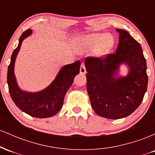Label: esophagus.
I'll return each mask as SVG.
<instances>
[{"instance_id":"esophagus-1","label":"esophagus","mask_w":155,"mask_h":155,"mask_svg":"<svg viewBox=\"0 0 155 155\" xmlns=\"http://www.w3.org/2000/svg\"><path fill=\"white\" fill-rule=\"evenodd\" d=\"M80 74L84 75L86 74V68H85L84 64H81V67H80Z\"/></svg>"}]
</instances>
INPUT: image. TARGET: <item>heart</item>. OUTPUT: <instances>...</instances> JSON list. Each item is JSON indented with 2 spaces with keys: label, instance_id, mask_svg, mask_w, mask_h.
<instances>
[{
  "label": "heart",
  "instance_id": "heart-1",
  "mask_svg": "<svg viewBox=\"0 0 155 155\" xmlns=\"http://www.w3.org/2000/svg\"><path fill=\"white\" fill-rule=\"evenodd\" d=\"M114 44V39L108 33H92L76 39V49L78 52L95 49L97 58H104L111 51Z\"/></svg>",
  "mask_w": 155,
  "mask_h": 155
}]
</instances>
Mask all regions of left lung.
<instances>
[{"mask_svg": "<svg viewBox=\"0 0 155 155\" xmlns=\"http://www.w3.org/2000/svg\"><path fill=\"white\" fill-rule=\"evenodd\" d=\"M120 33L116 53L105 59L88 58L87 90L91 106L99 116L118 120L129 116L142 102L148 84L147 62L141 46L124 30ZM126 65L128 73L120 74Z\"/></svg>", "mask_w": 155, "mask_h": 155, "instance_id": "1", "label": "left lung"}]
</instances>
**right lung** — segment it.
Returning a JSON list of instances; mask_svg holds the SVG:
<instances>
[{"mask_svg":"<svg viewBox=\"0 0 155 155\" xmlns=\"http://www.w3.org/2000/svg\"><path fill=\"white\" fill-rule=\"evenodd\" d=\"M33 33L27 30L19 39L17 47L14 50L8 68L7 84L11 97L21 111L37 118H47L56 114L63 105L64 97L70 88L74 78L79 74V60L63 65L49 86L38 92H28L19 87L15 74V65L17 54L23 41Z\"/></svg>","mask_w":155,"mask_h":155,"instance_id":"obj_1","label":"right lung"}]
</instances>
